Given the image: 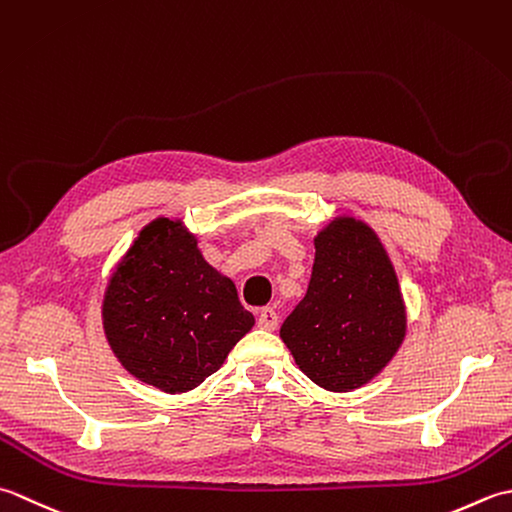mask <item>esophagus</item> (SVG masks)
I'll use <instances>...</instances> for the list:
<instances>
[{
    "instance_id": "obj_1",
    "label": "esophagus",
    "mask_w": 512,
    "mask_h": 512,
    "mask_svg": "<svg viewBox=\"0 0 512 512\" xmlns=\"http://www.w3.org/2000/svg\"><path fill=\"white\" fill-rule=\"evenodd\" d=\"M258 327L265 331H274L278 327V314L271 307H263L258 311Z\"/></svg>"
}]
</instances>
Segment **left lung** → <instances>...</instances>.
<instances>
[{
	"label": "left lung",
	"mask_w": 512,
	"mask_h": 512,
	"mask_svg": "<svg viewBox=\"0 0 512 512\" xmlns=\"http://www.w3.org/2000/svg\"><path fill=\"white\" fill-rule=\"evenodd\" d=\"M307 294L280 327L300 371L336 393L371 382L402 347L406 307L378 234L338 216L314 238Z\"/></svg>",
	"instance_id": "1"
}]
</instances>
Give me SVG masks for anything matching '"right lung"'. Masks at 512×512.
<instances>
[{
    "label": "right lung",
    "mask_w": 512,
    "mask_h": 512,
    "mask_svg": "<svg viewBox=\"0 0 512 512\" xmlns=\"http://www.w3.org/2000/svg\"><path fill=\"white\" fill-rule=\"evenodd\" d=\"M181 221L145 225L108 280L103 331L134 378L165 393L196 389L254 327L232 280L203 258Z\"/></svg>",
    "instance_id": "obj_1"
}]
</instances>
